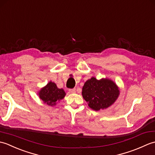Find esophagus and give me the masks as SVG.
Instances as JSON below:
<instances>
[{"instance_id": "esophagus-1", "label": "esophagus", "mask_w": 155, "mask_h": 155, "mask_svg": "<svg viewBox=\"0 0 155 155\" xmlns=\"http://www.w3.org/2000/svg\"><path fill=\"white\" fill-rule=\"evenodd\" d=\"M69 93H76V89H75V88H72V89H69Z\"/></svg>"}]
</instances>
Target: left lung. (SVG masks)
<instances>
[{
    "label": "left lung",
    "mask_w": 155,
    "mask_h": 155,
    "mask_svg": "<svg viewBox=\"0 0 155 155\" xmlns=\"http://www.w3.org/2000/svg\"><path fill=\"white\" fill-rule=\"evenodd\" d=\"M118 85L110 78L92 77L84 84L82 95L91 109L104 110L113 105L119 97Z\"/></svg>",
    "instance_id": "left-lung-1"
}]
</instances>
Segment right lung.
<instances>
[{"mask_svg":"<svg viewBox=\"0 0 155 155\" xmlns=\"http://www.w3.org/2000/svg\"><path fill=\"white\" fill-rule=\"evenodd\" d=\"M37 94L45 104L51 107L55 106L66 95L64 91L58 88L57 84L52 81L48 82L46 86L41 88Z\"/></svg>","mask_w":155,"mask_h":155,"instance_id":"add662e5","label":"right lung"}]
</instances>
